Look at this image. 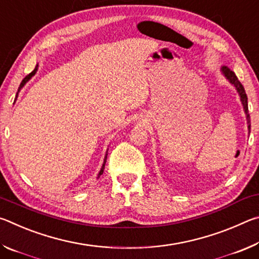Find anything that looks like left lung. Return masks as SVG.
Segmentation results:
<instances>
[{
	"mask_svg": "<svg viewBox=\"0 0 259 259\" xmlns=\"http://www.w3.org/2000/svg\"><path fill=\"white\" fill-rule=\"evenodd\" d=\"M222 73L224 74V76L227 78V80L230 81V83H232V84L235 87L236 91H238L239 95H240L241 103H242V105H243L244 113H245V115H247L248 129H249V131H250V115H249V111H248V97H247V95H245L244 88H243L242 84H241V82L239 81V78L236 77L235 73L233 71H231V69L227 67V66H223L222 67Z\"/></svg>",
	"mask_w": 259,
	"mask_h": 259,
	"instance_id": "obj_1",
	"label": "left lung"
}]
</instances>
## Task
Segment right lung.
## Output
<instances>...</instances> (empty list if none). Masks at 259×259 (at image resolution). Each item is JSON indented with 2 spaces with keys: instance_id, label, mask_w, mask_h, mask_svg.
Masks as SVG:
<instances>
[{
  "instance_id": "right-lung-1",
  "label": "right lung",
  "mask_w": 259,
  "mask_h": 259,
  "mask_svg": "<svg viewBox=\"0 0 259 259\" xmlns=\"http://www.w3.org/2000/svg\"><path fill=\"white\" fill-rule=\"evenodd\" d=\"M36 71H37V65L36 66H35V68H34V71L32 72V73H29L27 76H26L23 81H21V83H20V85H19V88H18V93L20 91V89L21 88H23L25 84H26V82H28L29 80H30V77H32L33 75H35V73H36ZM18 93H17V96H18ZM16 96V97H17ZM106 159H107V154L105 155V159H104V163H103V166H102V169H100V171H99V174H98V178L100 177V175H103V172H104V169H105V163H106Z\"/></svg>"
}]
</instances>
